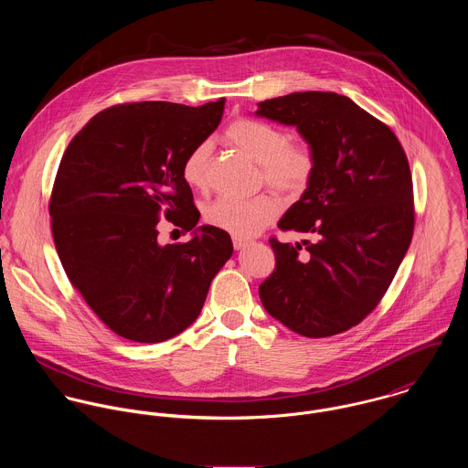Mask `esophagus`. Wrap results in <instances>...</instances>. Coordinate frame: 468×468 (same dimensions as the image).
I'll return each instance as SVG.
<instances>
[{
    "label": "esophagus",
    "mask_w": 468,
    "mask_h": 468,
    "mask_svg": "<svg viewBox=\"0 0 468 468\" xmlns=\"http://www.w3.org/2000/svg\"><path fill=\"white\" fill-rule=\"evenodd\" d=\"M232 243H234V249H236V250H241V249H245V247L249 245V239L236 236V238L232 239Z\"/></svg>",
    "instance_id": "34e87169"
}]
</instances>
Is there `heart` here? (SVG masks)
Segmentation results:
<instances>
[{"mask_svg": "<svg viewBox=\"0 0 468 468\" xmlns=\"http://www.w3.org/2000/svg\"><path fill=\"white\" fill-rule=\"evenodd\" d=\"M225 140L245 156L260 164L261 178L268 187L295 197L301 195L315 173V154L308 144L290 142L284 130L254 119L234 121ZM208 144L201 142L191 149L182 165L184 182L193 189L207 186ZM281 203L270 195L249 200L221 197L205 207V221L238 238L254 236L279 214Z\"/></svg>", "mask_w": 468, "mask_h": 468, "instance_id": "heart-1", "label": "heart"}]
</instances>
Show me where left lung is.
Wrapping results in <instances>:
<instances>
[{
  "label": "left lung",
  "mask_w": 468,
  "mask_h": 468,
  "mask_svg": "<svg viewBox=\"0 0 468 468\" xmlns=\"http://www.w3.org/2000/svg\"><path fill=\"white\" fill-rule=\"evenodd\" d=\"M256 115L297 128L315 154L312 182L277 223L310 239H270L275 270L261 303L295 334H342L377 308L410 245L407 156L384 122L334 91L268 99Z\"/></svg>",
  "instance_id": "8db88e82"
}]
</instances>
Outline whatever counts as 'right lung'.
Returning a JSON list of instances; mask_svg holds the SVG:
<instances>
[{
  "label": "right lung",
  "mask_w": 468,
  "mask_h": 468,
  "mask_svg": "<svg viewBox=\"0 0 468 468\" xmlns=\"http://www.w3.org/2000/svg\"><path fill=\"white\" fill-rule=\"evenodd\" d=\"M223 106L225 99L197 108L119 104L97 113L63 154L50 198L59 260L97 317L128 340L164 342L189 328L234 252L225 230L194 229L200 212L182 176ZM160 213L194 238L162 246Z\"/></svg>",
  "instance_id": "add662e5"
}]
</instances>
